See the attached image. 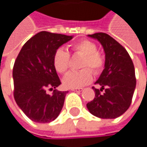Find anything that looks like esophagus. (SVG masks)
Instances as JSON below:
<instances>
[{"instance_id": "obj_1", "label": "esophagus", "mask_w": 147, "mask_h": 147, "mask_svg": "<svg viewBox=\"0 0 147 147\" xmlns=\"http://www.w3.org/2000/svg\"><path fill=\"white\" fill-rule=\"evenodd\" d=\"M82 88H71V91H73V92H82Z\"/></svg>"}]
</instances>
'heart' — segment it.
Here are the masks:
<instances>
[{"label": "heart", "instance_id": "1", "mask_svg": "<svg viewBox=\"0 0 147 147\" xmlns=\"http://www.w3.org/2000/svg\"><path fill=\"white\" fill-rule=\"evenodd\" d=\"M73 50L77 53L83 55L81 68H85L79 71H71L65 75L62 82L64 86L69 88H78L86 86L92 81V69L95 74L100 73L105 65L103 55L97 51L96 45L91 41L82 40L73 46ZM70 55L65 48L57 49L54 54L53 65L55 70L63 74L67 71L69 65ZM88 67V68H86Z\"/></svg>", "mask_w": 147, "mask_h": 147}]
</instances>
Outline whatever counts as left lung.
Masks as SVG:
<instances>
[{"label":"left lung","instance_id":"obj_1","mask_svg":"<svg viewBox=\"0 0 147 147\" xmlns=\"http://www.w3.org/2000/svg\"><path fill=\"white\" fill-rule=\"evenodd\" d=\"M88 36L101 44L105 60V69L96 82L100 89L92 88L95 98L87 107L94 116L115 119L125 113L132 102L136 88L134 65L127 51L110 35L97 32Z\"/></svg>","mask_w":147,"mask_h":147}]
</instances>
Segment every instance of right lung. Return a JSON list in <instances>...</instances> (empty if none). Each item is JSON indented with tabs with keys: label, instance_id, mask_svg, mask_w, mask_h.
Masks as SVG:
<instances>
[{
	"label": "right lung",
	"instance_id": "obj_1",
	"mask_svg": "<svg viewBox=\"0 0 147 147\" xmlns=\"http://www.w3.org/2000/svg\"><path fill=\"white\" fill-rule=\"evenodd\" d=\"M73 36L42 31L31 37L18 55L13 69L14 96L27 117L36 123L55 120L63 108L67 92L54 90L60 80L53 65L54 54Z\"/></svg>",
	"mask_w": 147,
	"mask_h": 147
}]
</instances>
